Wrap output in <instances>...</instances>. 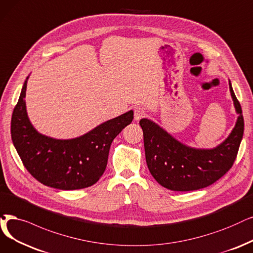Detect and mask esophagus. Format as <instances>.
Wrapping results in <instances>:
<instances>
[{
  "mask_svg": "<svg viewBox=\"0 0 253 253\" xmlns=\"http://www.w3.org/2000/svg\"><path fill=\"white\" fill-rule=\"evenodd\" d=\"M144 116H145V111L142 108H136L135 109V120L138 121Z\"/></svg>",
  "mask_w": 253,
  "mask_h": 253,
  "instance_id": "esophagus-1",
  "label": "esophagus"
}]
</instances>
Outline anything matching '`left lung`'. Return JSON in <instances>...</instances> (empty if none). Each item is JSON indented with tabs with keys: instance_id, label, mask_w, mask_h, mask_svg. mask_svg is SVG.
I'll return each instance as SVG.
<instances>
[{
	"instance_id": "1",
	"label": "left lung",
	"mask_w": 253,
	"mask_h": 253,
	"mask_svg": "<svg viewBox=\"0 0 253 253\" xmlns=\"http://www.w3.org/2000/svg\"><path fill=\"white\" fill-rule=\"evenodd\" d=\"M229 91L238 114L228 137L213 148L189 146L148 118L140 120L143 129L146 164L158 183L171 191L206 188L223 176L236 160L244 133V118L230 81Z\"/></svg>"
}]
</instances>
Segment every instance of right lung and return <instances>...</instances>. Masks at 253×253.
<instances>
[{"label":"right lung","instance_id":"right-lung-1","mask_svg":"<svg viewBox=\"0 0 253 253\" xmlns=\"http://www.w3.org/2000/svg\"><path fill=\"white\" fill-rule=\"evenodd\" d=\"M29 77L11 119L12 142L25 167L50 188L78 190L92 186L105 172L112 141L133 121V110L105 121L82 136L48 137L39 133L28 117L25 97Z\"/></svg>","mask_w":253,"mask_h":253}]
</instances>
